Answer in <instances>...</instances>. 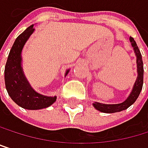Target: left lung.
Returning a JSON list of instances; mask_svg holds the SVG:
<instances>
[{"instance_id": "8db88e82", "label": "left lung", "mask_w": 148, "mask_h": 148, "mask_svg": "<svg viewBox=\"0 0 148 148\" xmlns=\"http://www.w3.org/2000/svg\"><path fill=\"white\" fill-rule=\"evenodd\" d=\"M130 41L132 42V46L133 47V49L137 56V66H138V78L136 80V82L134 84L133 90L129 96V98L121 104H114V105H106L95 102L93 104L94 107L96 109H98L100 112L103 113H116L121 112L123 110L127 109L129 106H132L138 99V97L142 90L143 86V75H144V67H143V61H142L141 53L138 49V47L137 46L136 42L132 37H130Z\"/></svg>"}]
</instances>
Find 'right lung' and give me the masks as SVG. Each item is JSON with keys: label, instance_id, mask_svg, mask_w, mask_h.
Returning a JSON list of instances; mask_svg holds the SVG:
<instances>
[{"label": "right lung", "instance_id": "obj_1", "mask_svg": "<svg viewBox=\"0 0 148 148\" xmlns=\"http://www.w3.org/2000/svg\"><path fill=\"white\" fill-rule=\"evenodd\" d=\"M34 31V25L18 36L10 49L4 70L5 86L13 101L23 108L36 110L46 108L56 101V97H46L35 92L23 75L21 51L27 39ZM68 73L66 71V75Z\"/></svg>", "mask_w": 148, "mask_h": 148}]
</instances>
